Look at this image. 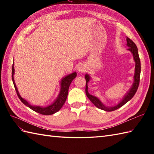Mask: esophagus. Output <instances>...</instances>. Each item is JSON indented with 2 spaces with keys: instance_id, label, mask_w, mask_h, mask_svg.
Returning a JSON list of instances; mask_svg holds the SVG:
<instances>
[{
  "instance_id": "esophagus-1",
  "label": "esophagus",
  "mask_w": 154,
  "mask_h": 154,
  "mask_svg": "<svg viewBox=\"0 0 154 154\" xmlns=\"http://www.w3.org/2000/svg\"><path fill=\"white\" fill-rule=\"evenodd\" d=\"M86 69H87V67L85 65H80L77 69V70L79 73H83L84 71H86Z\"/></svg>"
}]
</instances>
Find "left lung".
I'll return each instance as SVG.
<instances>
[{"mask_svg": "<svg viewBox=\"0 0 154 154\" xmlns=\"http://www.w3.org/2000/svg\"><path fill=\"white\" fill-rule=\"evenodd\" d=\"M126 42L127 44L126 45L128 48L127 49L128 50L131 52L134 60L135 61V73L134 75V82L132 85V87L130 88V90L128 91L125 95L124 96L123 99L122 100L120 101V103L116 104L115 106H106V105L101 102V100L97 98V97H94L92 94H91L88 92V82L91 79V77L89 74H86L85 75V78L86 79V87H85V93L87 97L89 98V100L93 103V104L96 107L99 108V109L103 110L104 111H107V112H110V111H113L115 110L118 109H119L121 106L124 105L126 103L128 102V101L132 99V98L134 96L135 93H136L137 89H138V86H139V83H140V71H141V65H140V60L138 55V48L136 44L134 43L129 38L126 37Z\"/></svg>", "mask_w": 154, "mask_h": 154, "instance_id": "1", "label": "left lung"}]
</instances>
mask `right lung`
I'll return each instance as SVG.
<instances>
[{"instance_id": "right-lung-1", "label": "right lung", "mask_w": 154, "mask_h": 154, "mask_svg": "<svg viewBox=\"0 0 154 154\" xmlns=\"http://www.w3.org/2000/svg\"><path fill=\"white\" fill-rule=\"evenodd\" d=\"M14 63L12 65V79L13 83H14V86L15 87V89L16 91V93H17V95L22 102L24 103L26 106L30 108V109L33 110L35 112L38 113H40L41 114H44V115H51V114H53L55 112H57V111L61 109V108L63 106L64 104L65 100L67 99V94H68V91H69V87L70 86V84L71 83L72 81H73L75 77L77 76V73L76 72H73L71 74H69L66 76H65L61 79L60 81V93H59L57 99H55L54 103H52L50 105L47 106H34L29 103L26 100L20 95V93L18 91L17 87L16 85V83L14 82Z\"/></svg>"}]
</instances>
